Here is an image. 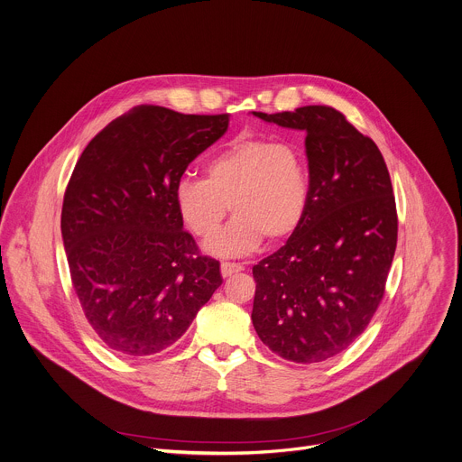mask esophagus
<instances>
[{
	"instance_id": "esophagus-1",
	"label": "esophagus",
	"mask_w": 462,
	"mask_h": 462,
	"mask_svg": "<svg viewBox=\"0 0 462 462\" xmlns=\"http://www.w3.org/2000/svg\"><path fill=\"white\" fill-rule=\"evenodd\" d=\"M244 269L242 263H236V262H222L220 263V271H222V276L224 279H227V276L235 274V273H240Z\"/></svg>"
}]
</instances>
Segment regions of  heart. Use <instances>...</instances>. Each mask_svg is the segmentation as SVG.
I'll use <instances>...</instances> for the list:
<instances>
[{"instance_id":"obj_1","label":"heart","mask_w":462,"mask_h":462,"mask_svg":"<svg viewBox=\"0 0 462 462\" xmlns=\"http://www.w3.org/2000/svg\"><path fill=\"white\" fill-rule=\"evenodd\" d=\"M310 183L299 151L284 142L240 138L215 154L206 178L181 176L174 202L186 226L199 236L215 235L227 211L229 226L208 242L215 254L242 256L256 251L263 236L279 242L300 226Z\"/></svg>"}]
</instances>
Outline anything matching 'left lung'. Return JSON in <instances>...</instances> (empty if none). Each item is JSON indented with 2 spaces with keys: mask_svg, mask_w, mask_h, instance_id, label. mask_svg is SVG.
I'll use <instances>...</instances> for the list:
<instances>
[{
  "mask_svg": "<svg viewBox=\"0 0 462 462\" xmlns=\"http://www.w3.org/2000/svg\"><path fill=\"white\" fill-rule=\"evenodd\" d=\"M253 116L304 131L310 169L300 226L253 267V326L279 356L322 362L365 329L383 300L397 247L390 172L375 142L333 107Z\"/></svg>",
  "mask_w": 462,
  "mask_h": 462,
  "instance_id": "1",
  "label": "left lung"
}]
</instances>
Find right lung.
<instances>
[{"mask_svg": "<svg viewBox=\"0 0 462 462\" xmlns=\"http://www.w3.org/2000/svg\"><path fill=\"white\" fill-rule=\"evenodd\" d=\"M229 127V115L140 106L81 152L61 236L87 322L124 356L169 349L222 284L220 263L183 231L174 186Z\"/></svg>", "mask_w": 462, "mask_h": 462, "instance_id": "1", "label": "right lung"}]
</instances>
